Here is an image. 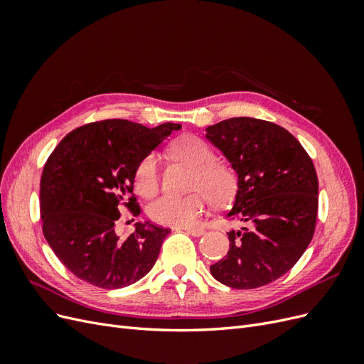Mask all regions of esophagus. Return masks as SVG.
I'll return each mask as SVG.
<instances>
[{
	"label": "esophagus",
	"instance_id": "34e87169",
	"mask_svg": "<svg viewBox=\"0 0 364 364\" xmlns=\"http://www.w3.org/2000/svg\"><path fill=\"white\" fill-rule=\"evenodd\" d=\"M183 229L186 230V232L194 235V237H200V235L205 234V229H202V228H183Z\"/></svg>",
	"mask_w": 364,
	"mask_h": 364
}]
</instances>
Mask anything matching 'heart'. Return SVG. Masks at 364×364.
Listing matches in <instances>:
<instances>
[{
    "label": "heart",
    "mask_w": 364,
    "mask_h": 364,
    "mask_svg": "<svg viewBox=\"0 0 364 364\" xmlns=\"http://www.w3.org/2000/svg\"><path fill=\"white\" fill-rule=\"evenodd\" d=\"M174 159L185 162L193 168L190 190L193 193L178 197L164 194L149 205V215L162 226L186 228L196 223L203 213L206 202L214 206H225L234 199L238 188L237 173L229 164L217 161L215 153L199 136H182L170 147ZM134 185L138 194L149 197L159 186V164L156 155L141 159L134 174Z\"/></svg>",
    "instance_id": "1"
}]
</instances>
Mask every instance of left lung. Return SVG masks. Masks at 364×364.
<instances>
[{"label": "left lung", "mask_w": 364, "mask_h": 364, "mask_svg": "<svg viewBox=\"0 0 364 364\" xmlns=\"http://www.w3.org/2000/svg\"><path fill=\"white\" fill-rule=\"evenodd\" d=\"M238 174L226 257L213 277L232 289H258L281 278L314 235L318 183L314 164L289 130L258 118H229L206 129Z\"/></svg>", "instance_id": "1"}]
</instances>
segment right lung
I'll return each instance as SVG.
<instances>
[{"label":"right lung","mask_w":364,"mask_h":364,"mask_svg":"<svg viewBox=\"0 0 364 364\" xmlns=\"http://www.w3.org/2000/svg\"><path fill=\"white\" fill-rule=\"evenodd\" d=\"M181 127L103 119L74 129L53 150L41 178L42 230L77 278L100 289H123L155 266L170 229L138 222L135 232L119 238L115 225L119 206L141 214L134 194L138 164Z\"/></svg>","instance_id":"obj_1"}]
</instances>
